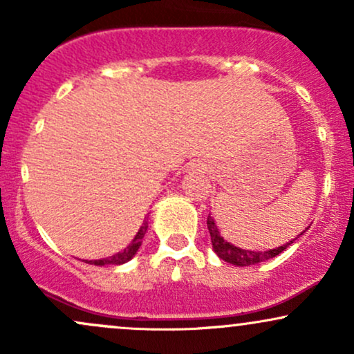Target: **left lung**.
<instances>
[{
    "label": "left lung",
    "instance_id": "obj_1",
    "mask_svg": "<svg viewBox=\"0 0 354 354\" xmlns=\"http://www.w3.org/2000/svg\"><path fill=\"white\" fill-rule=\"evenodd\" d=\"M206 225H208L209 236H211V245H213L214 253H216L219 258L223 259V261L231 263V265H234V266L258 265V263H263V261H266V259L274 258V256L283 253V251L286 250L288 246L293 245L295 239H298V236H296L295 239H291L290 243H286V245L273 248V250H268V251L241 250V248L231 245V243H228L225 238L221 236V233H219L216 223H214L213 218L208 216V221H206Z\"/></svg>",
    "mask_w": 354,
    "mask_h": 354
}]
</instances>
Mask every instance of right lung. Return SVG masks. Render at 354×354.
Wrapping results in <instances>:
<instances>
[{
  "label": "right lung",
  "mask_w": 354,
  "mask_h": 354,
  "mask_svg": "<svg viewBox=\"0 0 354 354\" xmlns=\"http://www.w3.org/2000/svg\"><path fill=\"white\" fill-rule=\"evenodd\" d=\"M146 230H148V221L145 219L143 226L138 230L135 239H133V241L129 243V246H126L123 251H120V253L109 256V258L93 259V261H86V263H89V265H95V266H104V265H123V263L129 261V259H131L133 256L136 254V251L140 250L141 243H143V238L146 234Z\"/></svg>",
  "instance_id": "add662e5"
}]
</instances>
